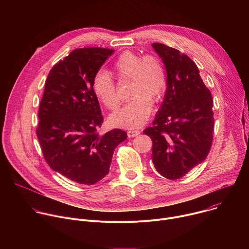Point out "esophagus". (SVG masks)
Returning a JSON list of instances; mask_svg holds the SVG:
<instances>
[{"mask_svg":"<svg viewBox=\"0 0 249 249\" xmlns=\"http://www.w3.org/2000/svg\"><path fill=\"white\" fill-rule=\"evenodd\" d=\"M139 134H140V131H138V130H130L127 132V135L129 138H134V137L138 136Z\"/></svg>","mask_w":249,"mask_h":249,"instance_id":"34e87169","label":"esophagus"}]
</instances>
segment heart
<instances>
[{
  "mask_svg": "<svg viewBox=\"0 0 249 249\" xmlns=\"http://www.w3.org/2000/svg\"><path fill=\"white\" fill-rule=\"evenodd\" d=\"M112 74L119 81H131L130 97L123 108L109 117L113 127L135 129L144 125L153 108V102L163 95L166 85V72L162 62L154 55H141L125 51L112 66ZM95 97L109 110H116L121 100L113 79L105 72L94 75L91 83Z\"/></svg>",
  "mask_w": 249,
  "mask_h": 249,
  "instance_id": "heart-1",
  "label": "heart"
}]
</instances>
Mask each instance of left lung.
Instances as JSON below:
<instances>
[{"mask_svg":"<svg viewBox=\"0 0 249 249\" xmlns=\"http://www.w3.org/2000/svg\"><path fill=\"white\" fill-rule=\"evenodd\" d=\"M167 74L164 99L152 127L144 130L153 142L152 160L157 171L170 180L179 179L203 162L214 133L211 91L196 64L179 50L153 43Z\"/></svg>","mask_w":249,"mask_h":249,"instance_id":"1","label":"left lung"}]
</instances>
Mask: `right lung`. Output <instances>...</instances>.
Masks as SVG:
<instances>
[{
	"mask_svg": "<svg viewBox=\"0 0 249 249\" xmlns=\"http://www.w3.org/2000/svg\"><path fill=\"white\" fill-rule=\"evenodd\" d=\"M113 52L75 49L53 66L45 82L36 129L41 151L51 169L79 184L92 185L107 175L114 150L127 139L121 129L97 132L103 116L91 83Z\"/></svg>",
	"mask_w": 249,
	"mask_h": 249,
	"instance_id": "right-lung-1",
	"label": "right lung"
}]
</instances>
